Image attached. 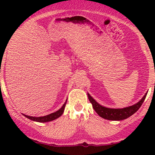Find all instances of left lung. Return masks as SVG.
Masks as SVG:
<instances>
[{"label": "left lung", "mask_w": 155, "mask_h": 155, "mask_svg": "<svg viewBox=\"0 0 155 155\" xmlns=\"http://www.w3.org/2000/svg\"><path fill=\"white\" fill-rule=\"evenodd\" d=\"M147 95V92L137 104L132 105L130 106H127V107H124L122 108H111L101 106L90 94L87 93L89 101L92 104V107H93L94 110L96 111V113L101 117L105 119V120L115 121L123 120L132 116L133 114L136 113L139 109L140 106H141L142 104H143V101L145 100Z\"/></svg>", "instance_id": "obj_1"}]
</instances>
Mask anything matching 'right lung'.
<instances>
[{
  "label": "right lung",
  "instance_id": "obj_1",
  "mask_svg": "<svg viewBox=\"0 0 155 155\" xmlns=\"http://www.w3.org/2000/svg\"><path fill=\"white\" fill-rule=\"evenodd\" d=\"M67 103V100L65 101V104L63 105L61 108H60L59 110H58L57 111L53 112V113L49 114L46 115V116L44 117H31V116H28V115H25L24 114H22L25 117H27L29 120L35 121V122H51V121L56 120V119L59 118V117L61 116L62 114H63L64 112V109H65V104Z\"/></svg>",
  "mask_w": 155,
  "mask_h": 155
}]
</instances>
